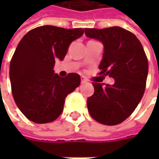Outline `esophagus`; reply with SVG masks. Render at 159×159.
Masks as SVG:
<instances>
[{
    "instance_id": "34e87169",
    "label": "esophagus",
    "mask_w": 159,
    "mask_h": 159,
    "mask_svg": "<svg viewBox=\"0 0 159 159\" xmlns=\"http://www.w3.org/2000/svg\"><path fill=\"white\" fill-rule=\"evenodd\" d=\"M81 83H82V84H86V83H87V80L85 79L84 76H82V77H81Z\"/></svg>"
}]
</instances>
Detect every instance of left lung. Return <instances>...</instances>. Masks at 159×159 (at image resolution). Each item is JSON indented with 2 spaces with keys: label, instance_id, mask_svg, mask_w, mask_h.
<instances>
[{
  "label": "left lung",
  "instance_id": "obj_1",
  "mask_svg": "<svg viewBox=\"0 0 159 159\" xmlns=\"http://www.w3.org/2000/svg\"><path fill=\"white\" fill-rule=\"evenodd\" d=\"M85 36L104 46L99 75L115 80L111 84L93 83L95 92L87 98L91 117L105 125L125 120L143 98L148 74V61L139 39L120 26L85 28Z\"/></svg>",
  "mask_w": 159,
  "mask_h": 159
}]
</instances>
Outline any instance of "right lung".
<instances>
[{"mask_svg": "<svg viewBox=\"0 0 159 159\" xmlns=\"http://www.w3.org/2000/svg\"><path fill=\"white\" fill-rule=\"evenodd\" d=\"M84 31L39 26L26 33L17 45L10 63L12 93L18 109L31 121L55 120L63 111L65 98L79 86V75L61 77L53 68L55 61L64 59L70 44Z\"/></svg>", "mask_w": 159, "mask_h": 159, "instance_id": "right-lung-1", "label": "right lung"}]
</instances>
